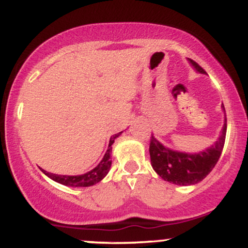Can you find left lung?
<instances>
[{
  "mask_svg": "<svg viewBox=\"0 0 248 248\" xmlns=\"http://www.w3.org/2000/svg\"><path fill=\"white\" fill-rule=\"evenodd\" d=\"M188 61L198 73L206 74L205 70L197 62L190 59H188ZM221 108L225 111L224 105L221 106ZM226 129H227V124H226L225 115L224 126L214 145L198 153L173 151L162 145L152 135L151 145H149L152 167L157 173V175L170 184L190 186L202 181L211 173L221 155L225 145Z\"/></svg>",
  "mask_w": 248,
  "mask_h": 248,
  "instance_id": "obj_1",
  "label": "left lung"
}]
</instances>
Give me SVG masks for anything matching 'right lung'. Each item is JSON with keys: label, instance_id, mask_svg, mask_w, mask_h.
I'll return each mask as SVG.
<instances>
[{"label": "right lung", "instance_id": "obj_1", "mask_svg": "<svg viewBox=\"0 0 248 248\" xmlns=\"http://www.w3.org/2000/svg\"><path fill=\"white\" fill-rule=\"evenodd\" d=\"M122 132L118 133V134L113 135L109 140V145H108V149L106 152V154L103 155L102 160L100 161V164L96 167L93 168L89 172L81 174V175H58V174L49 173L47 170H42V172L50 178L51 180L59 182V184L64 185V186L69 187H89L93 186V185L97 184L107 175L108 172L110 170L111 166V160H110V154H111V145L114 143V140L121 135Z\"/></svg>", "mask_w": 248, "mask_h": 248}]
</instances>
